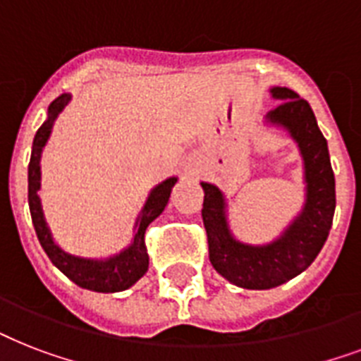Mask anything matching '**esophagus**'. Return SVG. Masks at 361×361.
<instances>
[{
    "label": "esophagus",
    "mask_w": 361,
    "mask_h": 361,
    "mask_svg": "<svg viewBox=\"0 0 361 361\" xmlns=\"http://www.w3.org/2000/svg\"><path fill=\"white\" fill-rule=\"evenodd\" d=\"M189 172H191V170H189Z\"/></svg>",
    "instance_id": "34e87169"
}]
</instances>
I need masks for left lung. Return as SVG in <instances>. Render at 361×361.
Returning <instances> with one entry per match:
<instances>
[{"mask_svg": "<svg viewBox=\"0 0 361 361\" xmlns=\"http://www.w3.org/2000/svg\"><path fill=\"white\" fill-rule=\"evenodd\" d=\"M271 97L281 101L266 114V125L286 130L303 161L305 202L277 240L251 245L236 240L228 226V206L219 187L202 181V219L208 232L209 262L232 285L268 290L294 279L313 264L330 234L336 212V178L328 142L305 99L288 87L274 86Z\"/></svg>", "mask_w": 361, "mask_h": 361, "instance_id": "1", "label": "left lung"}]
</instances>
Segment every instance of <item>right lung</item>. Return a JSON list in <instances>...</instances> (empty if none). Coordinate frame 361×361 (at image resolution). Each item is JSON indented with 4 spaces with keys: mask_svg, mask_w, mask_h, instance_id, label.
Returning a JSON list of instances; mask_svg holds the SVG:
<instances>
[{
    "mask_svg": "<svg viewBox=\"0 0 361 361\" xmlns=\"http://www.w3.org/2000/svg\"><path fill=\"white\" fill-rule=\"evenodd\" d=\"M69 101L71 93H63L58 99H54L50 106H48L47 121L39 127L35 138H33L30 166H27V202H30L31 221H33L37 238L41 241V247L44 249L48 258L73 283L93 292L127 290L147 271L149 257H147L146 243H144V234H146L147 225L157 219L159 215L163 214V209L166 208L170 192H172V187L176 185L178 178L176 176L166 178L149 191L144 208L136 217L135 236L130 240L129 247H125L123 251L116 252V255L106 258H86L63 251L54 241L52 232L48 228L47 221H44L41 198H39L37 191L41 189L42 149H44L48 138L52 135L54 121L58 120V116L63 112Z\"/></svg>",
    "mask_w": 361,
    "mask_h": 361,
    "instance_id": "right-lung-1",
    "label": "right lung"
}]
</instances>
